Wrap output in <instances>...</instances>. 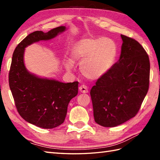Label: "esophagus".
<instances>
[{
  "label": "esophagus",
  "instance_id": "obj_1",
  "mask_svg": "<svg viewBox=\"0 0 160 160\" xmlns=\"http://www.w3.org/2000/svg\"><path fill=\"white\" fill-rule=\"evenodd\" d=\"M79 91L80 93H88V89H87V86H85V85H81L79 87Z\"/></svg>",
  "mask_w": 160,
  "mask_h": 160
}]
</instances>
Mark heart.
<instances>
[{
    "instance_id": "b5f03b06",
    "label": "heart",
    "mask_w": 160,
    "mask_h": 160,
    "mask_svg": "<svg viewBox=\"0 0 160 160\" xmlns=\"http://www.w3.org/2000/svg\"><path fill=\"white\" fill-rule=\"evenodd\" d=\"M117 56V45L108 38H86L78 41L71 50V60L65 67L73 68V62L80 63L82 76L89 80H98L113 67Z\"/></svg>"
}]
</instances>
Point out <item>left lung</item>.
Returning a JSON list of instances; mask_svg holds the SVG:
<instances>
[{
    "label": "left lung",
    "mask_w": 160,
    "mask_h": 160,
    "mask_svg": "<svg viewBox=\"0 0 160 160\" xmlns=\"http://www.w3.org/2000/svg\"><path fill=\"white\" fill-rule=\"evenodd\" d=\"M118 61L91 89L95 122L113 127L135 117L149 87L150 62L136 40L121 35Z\"/></svg>",
    "instance_id": "left-lung-1"
}]
</instances>
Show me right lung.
Segmentation results:
<instances>
[{
    "mask_svg": "<svg viewBox=\"0 0 160 160\" xmlns=\"http://www.w3.org/2000/svg\"><path fill=\"white\" fill-rule=\"evenodd\" d=\"M66 30L60 26L44 33L36 31L20 42L13 52L9 84L17 111L24 120L42 128H53L65 119L70 100L77 96L78 82L64 83L30 73L24 62L25 48L53 39Z\"/></svg>",
    "mask_w": 160,
    "mask_h": 160,
    "instance_id": "right-lung-1",
    "label": "right lung"
}]
</instances>
